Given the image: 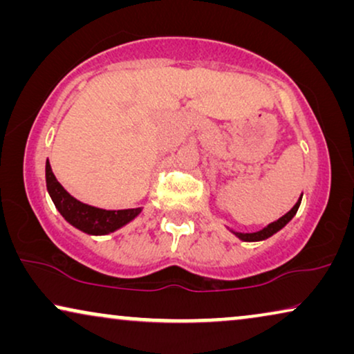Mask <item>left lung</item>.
I'll use <instances>...</instances> for the list:
<instances>
[{"label":"left lung","mask_w":354,"mask_h":354,"mask_svg":"<svg viewBox=\"0 0 354 354\" xmlns=\"http://www.w3.org/2000/svg\"><path fill=\"white\" fill-rule=\"evenodd\" d=\"M299 205H301V196H299V200L297 201V205H295L292 209L287 212V214L282 216V217H280V219H277L275 222H272V224H269L268 227H264V229L259 230V232H253V234H241V232H234V230H232V232H234V234L239 236L240 240H243V241H261V240H266V239H269V236H272L274 234H277L280 229H283V227L287 225L288 222L293 219V216L297 214Z\"/></svg>","instance_id":"1"}]
</instances>
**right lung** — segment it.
<instances>
[{
  "instance_id": "right-lung-1",
  "label": "right lung",
  "mask_w": 354,
  "mask_h": 354,
  "mask_svg": "<svg viewBox=\"0 0 354 354\" xmlns=\"http://www.w3.org/2000/svg\"><path fill=\"white\" fill-rule=\"evenodd\" d=\"M46 188L50 193L56 209L61 212L64 219L85 234L90 235H106L111 232L120 229L130 221H133L142 207L135 209H119L108 211L100 209V207L85 205L64 190V187L57 182L55 174L51 171L50 161H46Z\"/></svg>"
}]
</instances>
